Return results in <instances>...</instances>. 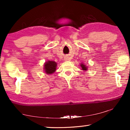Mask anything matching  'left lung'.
Instances as JSON below:
<instances>
[{
	"label": "left lung",
	"mask_w": 130,
	"mask_h": 130,
	"mask_svg": "<svg viewBox=\"0 0 130 130\" xmlns=\"http://www.w3.org/2000/svg\"><path fill=\"white\" fill-rule=\"evenodd\" d=\"M80 66L82 68V70H87V67L85 65L83 64H80Z\"/></svg>",
	"instance_id": "1"
}]
</instances>
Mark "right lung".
Listing matches in <instances>:
<instances>
[{
  "label": "right lung",
  "mask_w": 130,
  "mask_h": 130,
  "mask_svg": "<svg viewBox=\"0 0 130 130\" xmlns=\"http://www.w3.org/2000/svg\"><path fill=\"white\" fill-rule=\"evenodd\" d=\"M57 63L53 61H48L44 64V70L46 73L52 74L56 70Z\"/></svg>",
  "instance_id": "1"
}]
</instances>
